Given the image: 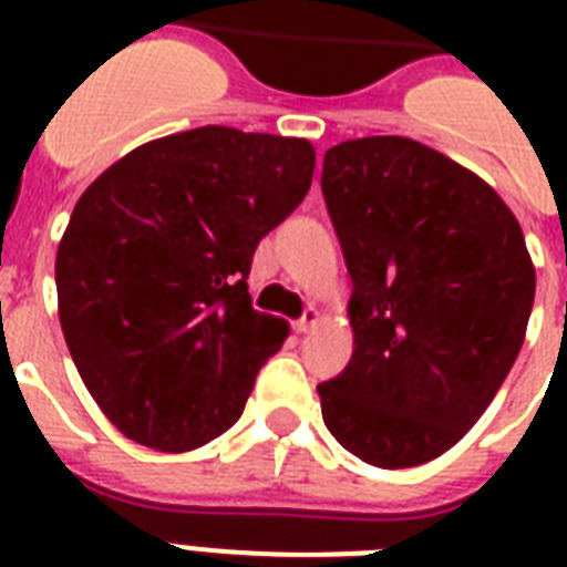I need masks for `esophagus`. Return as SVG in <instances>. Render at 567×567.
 I'll return each mask as SVG.
<instances>
[{
	"label": "esophagus",
	"mask_w": 567,
	"mask_h": 567,
	"mask_svg": "<svg viewBox=\"0 0 567 567\" xmlns=\"http://www.w3.org/2000/svg\"><path fill=\"white\" fill-rule=\"evenodd\" d=\"M318 320H320V311L315 309V306H309V309L302 311V318L293 323V329H297V332H309V329H315Z\"/></svg>",
	"instance_id": "34e87169"
}]
</instances>
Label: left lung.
I'll return each mask as SVG.
<instances>
[{"mask_svg":"<svg viewBox=\"0 0 567 567\" xmlns=\"http://www.w3.org/2000/svg\"><path fill=\"white\" fill-rule=\"evenodd\" d=\"M320 188L353 279V355L320 382L323 423L368 465L441 456L518 359L536 267L497 190L412 137L344 141Z\"/></svg>","mask_w":567,"mask_h":567,"instance_id":"1","label":"left lung"}]
</instances>
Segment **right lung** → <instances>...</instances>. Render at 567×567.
<instances>
[{
    "label": "right lung",
    "mask_w": 567,
    "mask_h": 567,
    "mask_svg": "<svg viewBox=\"0 0 567 567\" xmlns=\"http://www.w3.org/2000/svg\"><path fill=\"white\" fill-rule=\"evenodd\" d=\"M302 137L203 126L111 164L55 258L79 377L126 439L182 453L238 421L288 323L252 309V252L306 199Z\"/></svg>",
    "instance_id": "add662e5"
}]
</instances>
